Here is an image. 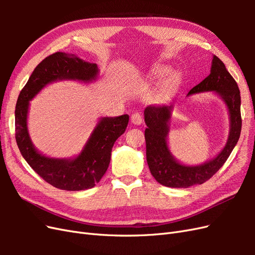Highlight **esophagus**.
<instances>
[{"instance_id":"34e87169","label":"esophagus","mask_w":255,"mask_h":255,"mask_svg":"<svg viewBox=\"0 0 255 255\" xmlns=\"http://www.w3.org/2000/svg\"><path fill=\"white\" fill-rule=\"evenodd\" d=\"M130 122L135 126H140L142 123V116L139 113H134L130 117Z\"/></svg>"}]
</instances>
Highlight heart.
<instances>
[{
	"label": "heart",
	"mask_w": 255,
	"mask_h": 255,
	"mask_svg": "<svg viewBox=\"0 0 255 255\" xmlns=\"http://www.w3.org/2000/svg\"><path fill=\"white\" fill-rule=\"evenodd\" d=\"M149 78L152 82L158 83L156 88L152 91L151 100L155 103H165L170 100L182 83L183 75L180 70H171L165 65L155 66L151 69Z\"/></svg>",
	"instance_id": "obj_1"
}]
</instances>
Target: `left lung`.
Instances as JSON below:
<instances>
[{
  "label": "left lung",
  "mask_w": 255,
  "mask_h": 255,
  "mask_svg": "<svg viewBox=\"0 0 255 255\" xmlns=\"http://www.w3.org/2000/svg\"><path fill=\"white\" fill-rule=\"evenodd\" d=\"M207 91H212L225 102L230 117V130L223 149L214 158L201 165L182 164L169 149L167 139L173 105L145 107L146 161L154 179L164 186L187 188L210 180L226 163L239 139L242 130L241 92L225 64L216 55H213L210 75L192 88L187 97Z\"/></svg>",
  "instance_id": "8db88e82"
}]
</instances>
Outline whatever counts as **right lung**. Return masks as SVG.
Returning <instances> with one entry per match:
<instances>
[{"mask_svg": "<svg viewBox=\"0 0 255 255\" xmlns=\"http://www.w3.org/2000/svg\"><path fill=\"white\" fill-rule=\"evenodd\" d=\"M97 64L88 63L75 54L56 52L45 57L30 74L21 90L14 111L16 140L27 164L52 186L69 191L96 186L111 163L115 141L126 132L128 115L101 117L80 154L70 158L44 155L30 139L27 128L29 101L48 85L58 81H78L85 84L98 79Z\"/></svg>", "mask_w": 255, "mask_h": 255, "instance_id": "right-lung-1", "label": "right lung"}]
</instances>
